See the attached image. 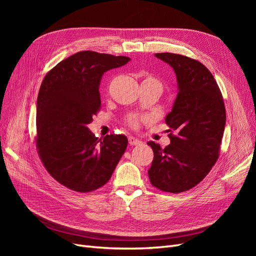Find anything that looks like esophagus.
<instances>
[{
  "mask_svg": "<svg viewBox=\"0 0 256 256\" xmlns=\"http://www.w3.org/2000/svg\"><path fill=\"white\" fill-rule=\"evenodd\" d=\"M128 141H129L130 145H140L142 143L140 140H138V138H136L134 136H129Z\"/></svg>",
  "mask_w": 256,
  "mask_h": 256,
  "instance_id": "obj_1",
  "label": "esophagus"
}]
</instances>
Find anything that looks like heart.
I'll list each match as a JSON object with an SVG mask.
<instances>
[{
    "instance_id": "obj_1",
    "label": "heart",
    "mask_w": 256,
    "mask_h": 256,
    "mask_svg": "<svg viewBox=\"0 0 256 256\" xmlns=\"http://www.w3.org/2000/svg\"><path fill=\"white\" fill-rule=\"evenodd\" d=\"M145 80H156V79L152 78V76H148V78H146ZM143 120H144V118H142V116L132 114V115H130L129 118H127V122H128V125H129L131 128L136 129V128H138V126H140V122H141Z\"/></svg>"
}]
</instances>
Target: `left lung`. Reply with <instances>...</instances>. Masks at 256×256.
Returning <instances> with one entry per match:
<instances>
[{
  "label": "left lung",
  "mask_w": 256,
  "mask_h": 256,
  "mask_svg": "<svg viewBox=\"0 0 256 256\" xmlns=\"http://www.w3.org/2000/svg\"><path fill=\"white\" fill-rule=\"evenodd\" d=\"M176 74L178 94L166 122L171 144L154 150L150 184L164 192L180 193L202 182L220 154L226 113L214 76L198 60L176 53H156Z\"/></svg>",
  "instance_id": "left-lung-1"
}]
</instances>
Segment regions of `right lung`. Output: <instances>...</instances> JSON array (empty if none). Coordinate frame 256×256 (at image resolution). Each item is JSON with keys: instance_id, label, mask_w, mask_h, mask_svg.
Masks as SVG:
<instances>
[{"instance_id": "1", "label": "right lung", "mask_w": 256, "mask_h": 256, "mask_svg": "<svg viewBox=\"0 0 256 256\" xmlns=\"http://www.w3.org/2000/svg\"><path fill=\"white\" fill-rule=\"evenodd\" d=\"M129 60L81 51L44 76L37 97L36 147L48 173L68 189L86 193L102 188L127 148L126 136L98 138L86 126L102 108L104 72Z\"/></svg>"}]
</instances>
